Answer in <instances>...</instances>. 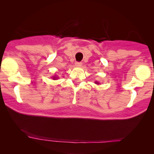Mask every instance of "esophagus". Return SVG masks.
I'll use <instances>...</instances> for the list:
<instances>
[{
    "instance_id": "1",
    "label": "esophagus",
    "mask_w": 154,
    "mask_h": 154,
    "mask_svg": "<svg viewBox=\"0 0 154 154\" xmlns=\"http://www.w3.org/2000/svg\"><path fill=\"white\" fill-rule=\"evenodd\" d=\"M82 62H80V61H76L75 62V65L77 66H78V67H80L81 66H82Z\"/></svg>"
}]
</instances>
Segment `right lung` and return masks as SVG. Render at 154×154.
Masks as SVG:
<instances>
[{
    "label": "right lung",
    "instance_id": "add662e5",
    "mask_svg": "<svg viewBox=\"0 0 154 154\" xmlns=\"http://www.w3.org/2000/svg\"><path fill=\"white\" fill-rule=\"evenodd\" d=\"M54 79H56V77H54Z\"/></svg>",
    "mask_w": 154,
    "mask_h": 154
}]
</instances>
